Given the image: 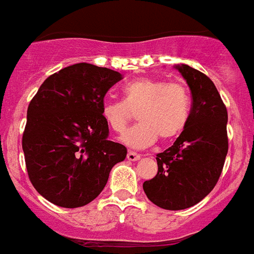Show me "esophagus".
Instances as JSON below:
<instances>
[{
	"label": "esophagus",
	"mask_w": 254,
	"mask_h": 254,
	"mask_svg": "<svg viewBox=\"0 0 254 254\" xmlns=\"http://www.w3.org/2000/svg\"><path fill=\"white\" fill-rule=\"evenodd\" d=\"M127 159H128L129 161H136V160L140 159V155L139 153H136V152L129 151L128 153H127Z\"/></svg>",
	"instance_id": "esophagus-1"
}]
</instances>
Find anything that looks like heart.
Here are the masks:
<instances>
[{"label":"heart","mask_w":254,"mask_h":254,"mask_svg":"<svg viewBox=\"0 0 254 254\" xmlns=\"http://www.w3.org/2000/svg\"><path fill=\"white\" fill-rule=\"evenodd\" d=\"M125 101L107 99L102 117L114 132L123 133L137 113V123L122 136L131 148H145L160 136L170 140L178 136L188 125L191 97L184 82L141 77L123 88Z\"/></svg>","instance_id":"heart-1"}]
</instances>
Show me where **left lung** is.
<instances>
[{
	"instance_id": "1",
	"label": "left lung",
	"mask_w": 254,
	"mask_h": 254,
	"mask_svg": "<svg viewBox=\"0 0 254 254\" xmlns=\"http://www.w3.org/2000/svg\"><path fill=\"white\" fill-rule=\"evenodd\" d=\"M191 92V110L181 135L159 153L157 174L143 184L152 203L165 210H185L208 195L222 174L227 152V107L204 73L176 65Z\"/></svg>"
}]
</instances>
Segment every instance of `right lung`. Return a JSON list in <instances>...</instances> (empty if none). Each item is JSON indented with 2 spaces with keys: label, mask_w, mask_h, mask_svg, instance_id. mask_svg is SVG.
Returning <instances> with one entry per match:
<instances>
[{
  "label": "right lung",
  "mask_w": 254,
  "mask_h": 254,
  "mask_svg": "<svg viewBox=\"0 0 254 254\" xmlns=\"http://www.w3.org/2000/svg\"><path fill=\"white\" fill-rule=\"evenodd\" d=\"M122 80L117 70L88 63L51 74L27 109L22 136L28 178L51 203L76 208L90 203L106 186L127 148L109 140L102 105Z\"/></svg>",
  "instance_id": "obj_1"
}]
</instances>
